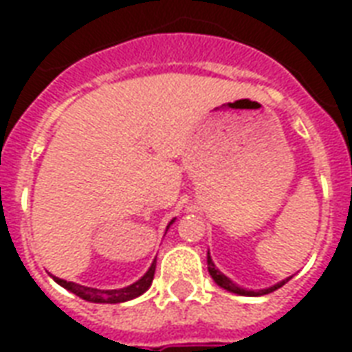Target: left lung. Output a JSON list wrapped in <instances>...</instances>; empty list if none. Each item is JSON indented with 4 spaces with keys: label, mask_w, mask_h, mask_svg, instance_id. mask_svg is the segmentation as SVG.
<instances>
[{
    "label": "left lung",
    "mask_w": 352,
    "mask_h": 352,
    "mask_svg": "<svg viewBox=\"0 0 352 352\" xmlns=\"http://www.w3.org/2000/svg\"><path fill=\"white\" fill-rule=\"evenodd\" d=\"M207 265H209V273H211V277L214 279V283L219 285V287H222L224 290H230V292H234V294H241V296H260V294H267V292H273V290H277V288H280L287 280H283V283H279V285H275V287L272 288H265V290H260V292H254V290H245V288H239L236 287L232 280L226 277V275H222L217 267H214L213 260H211V256H207Z\"/></svg>",
    "instance_id": "8db88e82"
}]
</instances>
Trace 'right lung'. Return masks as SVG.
Listing matches in <instances>:
<instances>
[{
  "label": "right lung",
  "mask_w": 352,
  "mask_h": 352,
  "mask_svg": "<svg viewBox=\"0 0 352 352\" xmlns=\"http://www.w3.org/2000/svg\"><path fill=\"white\" fill-rule=\"evenodd\" d=\"M154 270H156V260L153 262V265L148 267V272L138 280L133 283L130 287L126 288H118V290H100V288H90V287H82V285H75L72 280H64L60 277H54L58 285H62L64 288H67L69 292L77 294L82 300L94 303H120V302H128V300H133L141 296L145 290H148L151 283L154 279Z\"/></svg>",
  "instance_id": "obj_1"
}]
</instances>
